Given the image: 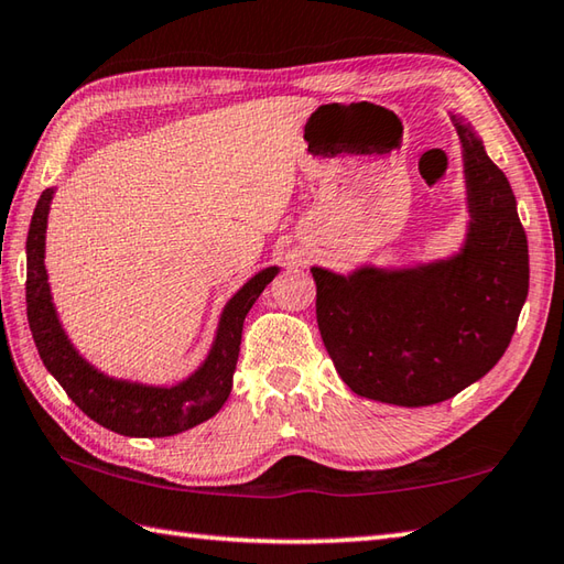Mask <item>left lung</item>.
I'll list each match as a JSON object with an SVG mask.
<instances>
[{
    "instance_id": "1",
    "label": "left lung",
    "mask_w": 564,
    "mask_h": 564,
    "mask_svg": "<svg viewBox=\"0 0 564 564\" xmlns=\"http://www.w3.org/2000/svg\"><path fill=\"white\" fill-rule=\"evenodd\" d=\"M462 142L469 226L452 258L338 274L312 268L316 322L338 376L360 398L437 405L506 354L528 296V238L513 188L481 137L449 112Z\"/></svg>"
}]
</instances>
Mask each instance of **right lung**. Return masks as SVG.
Wrapping results in <instances>:
<instances>
[{
  "mask_svg": "<svg viewBox=\"0 0 564 564\" xmlns=\"http://www.w3.org/2000/svg\"><path fill=\"white\" fill-rule=\"evenodd\" d=\"M56 188H46L34 208L26 238V316L29 328L48 373L68 398L102 427L124 437H172L206 422L223 408L236 373L242 322L280 268H264L223 306L216 338L194 373L176 386L112 378L85 360L63 328L53 306L46 272V226Z\"/></svg>",
  "mask_w": 564,
  "mask_h": 564,
  "instance_id": "1",
  "label": "right lung"
}]
</instances>
